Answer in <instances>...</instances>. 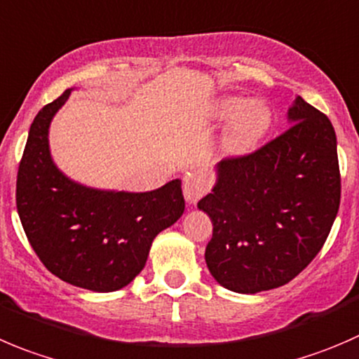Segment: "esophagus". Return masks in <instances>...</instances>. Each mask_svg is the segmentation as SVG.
I'll use <instances>...</instances> for the list:
<instances>
[{
  "instance_id": "1",
  "label": "esophagus",
  "mask_w": 359,
  "mask_h": 359,
  "mask_svg": "<svg viewBox=\"0 0 359 359\" xmlns=\"http://www.w3.org/2000/svg\"><path fill=\"white\" fill-rule=\"evenodd\" d=\"M208 191V180L201 172L191 173L184 180V196L189 203H196L201 196Z\"/></svg>"
}]
</instances>
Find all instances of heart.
<instances>
[{
  "label": "heart",
  "mask_w": 359,
  "mask_h": 359,
  "mask_svg": "<svg viewBox=\"0 0 359 359\" xmlns=\"http://www.w3.org/2000/svg\"><path fill=\"white\" fill-rule=\"evenodd\" d=\"M217 117L231 119L222 140L229 154H245L252 151L272 124V114L263 102H245L238 96L222 98L217 103Z\"/></svg>",
  "instance_id": "b5f03b06"
}]
</instances>
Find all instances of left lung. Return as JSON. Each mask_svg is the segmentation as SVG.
I'll return each instance as SVG.
<instances>
[{"label": "left lung", "instance_id": "1", "mask_svg": "<svg viewBox=\"0 0 359 359\" xmlns=\"http://www.w3.org/2000/svg\"><path fill=\"white\" fill-rule=\"evenodd\" d=\"M291 126L250 154L224 158L198 201L212 221L205 261L221 286L259 293L293 280L318 256L340 207L337 137L298 96Z\"/></svg>", "mask_w": 359, "mask_h": 359}]
</instances>
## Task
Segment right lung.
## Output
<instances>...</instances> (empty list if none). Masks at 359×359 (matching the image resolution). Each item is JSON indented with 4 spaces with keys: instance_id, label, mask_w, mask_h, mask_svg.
<instances>
[{
    "instance_id": "right-lung-1",
    "label": "right lung",
    "mask_w": 359,
    "mask_h": 359,
    "mask_svg": "<svg viewBox=\"0 0 359 359\" xmlns=\"http://www.w3.org/2000/svg\"><path fill=\"white\" fill-rule=\"evenodd\" d=\"M68 96L66 89L31 124L17 172V212L48 272L76 287L110 293L142 272L152 240L184 214L186 203L179 179L149 193H112L62 175L47 135Z\"/></svg>"
}]
</instances>
